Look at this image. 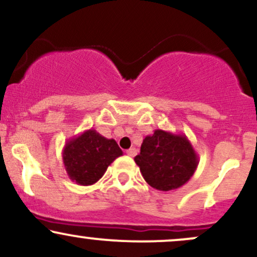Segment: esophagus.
<instances>
[{"label":"esophagus","instance_id":"esophagus-1","mask_svg":"<svg viewBox=\"0 0 257 257\" xmlns=\"http://www.w3.org/2000/svg\"><path fill=\"white\" fill-rule=\"evenodd\" d=\"M137 153H138V150L135 149V147H132V149L126 150V155L131 156V157H134V156L137 155Z\"/></svg>","mask_w":257,"mask_h":257}]
</instances>
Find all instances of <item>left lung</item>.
<instances>
[{"instance_id": "obj_1", "label": "left lung", "mask_w": 257, "mask_h": 257, "mask_svg": "<svg viewBox=\"0 0 257 257\" xmlns=\"http://www.w3.org/2000/svg\"><path fill=\"white\" fill-rule=\"evenodd\" d=\"M145 181L159 191L184 186L198 167V156L185 134L156 129L141 144L134 158Z\"/></svg>"}]
</instances>
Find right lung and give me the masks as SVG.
Segmentation results:
<instances>
[{
	"mask_svg": "<svg viewBox=\"0 0 257 257\" xmlns=\"http://www.w3.org/2000/svg\"><path fill=\"white\" fill-rule=\"evenodd\" d=\"M123 152L113 139H106L94 129L66 141L63 162L69 178L81 186H90L102 178L112 162Z\"/></svg>",
	"mask_w": 257,
	"mask_h": 257,
	"instance_id": "right-lung-1",
	"label": "right lung"
}]
</instances>
